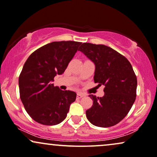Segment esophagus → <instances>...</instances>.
<instances>
[{"mask_svg":"<svg viewBox=\"0 0 157 157\" xmlns=\"http://www.w3.org/2000/svg\"><path fill=\"white\" fill-rule=\"evenodd\" d=\"M82 97H84V95L81 94V93H78V94H77L76 98H78V99H79V98H82Z\"/></svg>","mask_w":157,"mask_h":157,"instance_id":"obj_1","label":"esophagus"}]
</instances>
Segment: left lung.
I'll return each instance as SVG.
<instances>
[{
  "mask_svg": "<svg viewBox=\"0 0 157 157\" xmlns=\"http://www.w3.org/2000/svg\"><path fill=\"white\" fill-rule=\"evenodd\" d=\"M78 50L95 64V83L105 85L103 97L90 95L93 103L86 117L95 126L115 125L126 117L136 96L137 78L132 65L124 56L103 44L83 43Z\"/></svg>",
  "mask_w": 157,
  "mask_h": 157,
  "instance_id": "obj_1",
  "label": "left lung"
}]
</instances>
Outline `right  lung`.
Listing matches in <instances>:
<instances>
[{
	"mask_svg": "<svg viewBox=\"0 0 157 157\" xmlns=\"http://www.w3.org/2000/svg\"><path fill=\"white\" fill-rule=\"evenodd\" d=\"M81 42L54 41L33 52L19 75L20 98L33 120L44 125H56L64 121L76 93L61 90L52 84L57 74L67 67Z\"/></svg>",
	"mask_w": 157,
	"mask_h": 157,
	"instance_id": "right-lung-1",
	"label": "right lung"
}]
</instances>
